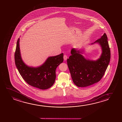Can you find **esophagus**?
<instances>
[{"instance_id":"1","label":"esophagus","mask_w":122,"mask_h":122,"mask_svg":"<svg viewBox=\"0 0 122 122\" xmlns=\"http://www.w3.org/2000/svg\"><path fill=\"white\" fill-rule=\"evenodd\" d=\"M63 58H64V60H66L68 58V56L66 55H64L63 56Z\"/></svg>"}]
</instances>
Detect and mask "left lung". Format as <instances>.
<instances>
[{
    "instance_id": "left-lung-1",
    "label": "left lung",
    "mask_w": 122,
    "mask_h": 122,
    "mask_svg": "<svg viewBox=\"0 0 122 122\" xmlns=\"http://www.w3.org/2000/svg\"><path fill=\"white\" fill-rule=\"evenodd\" d=\"M95 43L101 47L102 53L96 61L86 59L81 54L82 51L73 48L67 62L73 81L79 87L89 86L100 81L104 75L110 62L111 52L108 38L104 33Z\"/></svg>"
}]
</instances>
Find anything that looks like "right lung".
<instances>
[{"instance_id":"add662e5","label":"right lung","mask_w":122,"mask_h":122,"mask_svg":"<svg viewBox=\"0 0 122 122\" xmlns=\"http://www.w3.org/2000/svg\"><path fill=\"white\" fill-rule=\"evenodd\" d=\"M19 42L20 38L17 41L14 58L16 66L22 78L30 86L40 89L45 90L51 87L56 79V68L63 61V54L49 57L38 67H29L22 59Z\"/></svg>"}]
</instances>
